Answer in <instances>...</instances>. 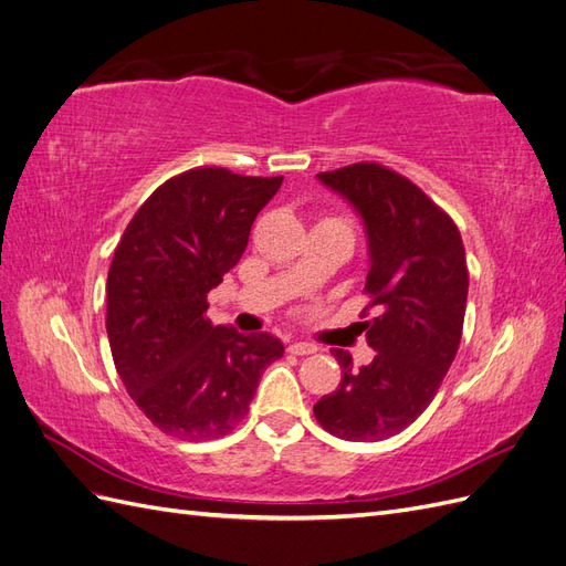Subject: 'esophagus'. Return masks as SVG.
<instances>
[{
	"label": "esophagus",
	"mask_w": 566,
	"mask_h": 566,
	"mask_svg": "<svg viewBox=\"0 0 566 566\" xmlns=\"http://www.w3.org/2000/svg\"><path fill=\"white\" fill-rule=\"evenodd\" d=\"M287 352L295 354V356H310V354L316 352V347L310 345V342H293V345L287 347Z\"/></svg>",
	"instance_id": "obj_1"
}]
</instances>
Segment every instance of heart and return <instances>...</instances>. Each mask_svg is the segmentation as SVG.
Segmentation results:
<instances>
[{"instance_id":"obj_1","label":"heart","mask_w":566,"mask_h":566,"mask_svg":"<svg viewBox=\"0 0 566 566\" xmlns=\"http://www.w3.org/2000/svg\"><path fill=\"white\" fill-rule=\"evenodd\" d=\"M316 227H345V229H349V224H347L345 219H342V217H333V214L321 217Z\"/></svg>"}]
</instances>
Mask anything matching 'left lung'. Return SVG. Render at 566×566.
I'll use <instances>...</instances> for the list:
<instances>
[{"label":"left lung","mask_w":566,"mask_h":566,"mask_svg":"<svg viewBox=\"0 0 566 566\" xmlns=\"http://www.w3.org/2000/svg\"><path fill=\"white\" fill-rule=\"evenodd\" d=\"M318 179L364 217L370 269L361 318L375 316L361 325L378 354L354 368L349 352L331 349L342 380L314 416L339 439H389L432 403L455 358L470 283L465 248L449 212L387 165L354 163Z\"/></svg>","instance_id":"obj_1"}]
</instances>
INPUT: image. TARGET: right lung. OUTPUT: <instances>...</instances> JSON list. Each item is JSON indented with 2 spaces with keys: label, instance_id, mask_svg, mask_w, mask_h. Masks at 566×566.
Here are the masks:
<instances>
[{
  "label": "right lung",
  "instance_id": "obj_1",
  "mask_svg": "<svg viewBox=\"0 0 566 566\" xmlns=\"http://www.w3.org/2000/svg\"><path fill=\"white\" fill-rule=\"evenodd\" d=\"M281 181L186 169L146 198L115 248L106 283L115 370L169 437L229 434L248 416L264 368L283 356L273 335H241L205 316L208 293L241 262L252 221Z\"/></svg>",
  "mask_w": 566,
  "mask_h": 566
}]
</instances>
